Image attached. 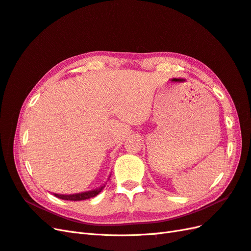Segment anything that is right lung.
<instances>
[{
    "mask_svg": "<svg viewBox=\"0 0 251 251\" xmlns=\"http://www.w3.org/2000/svg\"><path fill=\"white\" fill-rule=\"evenodd\" d=\"M111 176V175H110ZM109 176V178H110ZM108 178V180H109ZM105 184H102L100 187L92 189V191H88V192H82V193H78V194H71V195H60V194H53L57 198L62 199V200H69V201H81V200H86V199H90V198H93V197L97 196L100 194L102 189L104 188Z\"/></svg>",
    "mask_w": 251,
    "mask_h": 251,
    "instance_id": "obj_1",
    "label": "right lung"
}]
</instances>
